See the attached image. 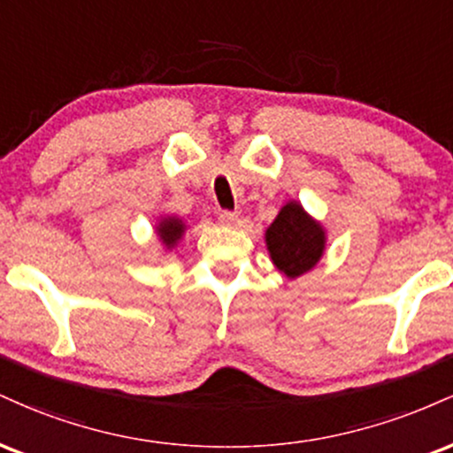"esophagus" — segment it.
<instances>
[{"label":"esophagus","mask_w":453,"mask_h":453,"mask_svg":"<svg viewBox=\"0 0 453 453\" xmlns=\"http://www.w3.org/2000/svg\"><path fill=\"white\" fill-rule=\"evenodd\" d=\"M219 221L223 223V226H236L238 215H236V212H232V211H221L219 212Z\"/></svg>","instance_id":"34e87169"}]
</instances>
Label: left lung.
Listing matches in <instances>:
<instances>
[{
    "label": "left lung",
    "mask_w": 453,
    "mask_h": 453,
    "mask_svg": "<svg viewBox=\"0 0 453 453\" xmlns=\"http://www.w3.org/2000/svg\"><path fill=\"white\" fill-rule=\"evenodd\" d=\"M266 249L270 259L288 279H298L313 270L326 251V230L303 209L289 200L266 230Z\"/></svg>",
    "instance_id": "1"
}]
</instances>
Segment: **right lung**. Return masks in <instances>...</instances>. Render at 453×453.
<instances>
[{"label":"right lung","instance_id":"add662e5","mask_svg":"<svg viewBox=\"0 0 453 453\" xmlns=\"http://www.w3.org/2000/svg\"><path fill=\"white\" fill-rule=\"evenodd\" d=\"M187 230L185 221L180 219V217H161L157 226H155V232H157L159 236V242L164 244L165 251H173V249L179 244L180 238H183V234Z\"/></svg>","mask_w":453,"mask_h":453}]
</instances>
